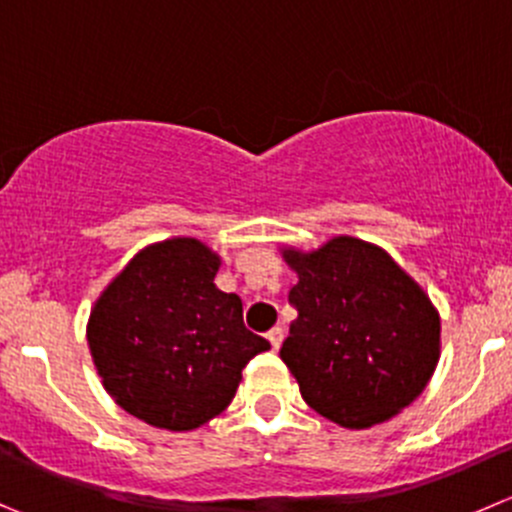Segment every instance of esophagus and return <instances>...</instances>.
I'll list each match as a JSON object with an SVG mask.
<instances>
[{
    "mask_svg": "<svg viewBox=\"0 0 512 512\" xmlns=\"http://www.w3.org/2000/svg\"><path fill=\"white\" fill-rule=\"evenodd\" d=\"M266 337H269L271 347L279 349V347H281V342H284V329H281V326H274V329H271V332L266 334Z\"/></svg>",
    "mask_w": 512,
    "mask_h": 512,
    "instance_id": "esophagus-1",
    "label": "esophagus"
}]
</instances>
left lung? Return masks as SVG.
Returning a JSON list of instances; mask_svg holds the SVG:
<instances>
[{"instance_id": "obj_1", "label": "left lung", "mask_w": 512, "mask_h": 512, "mask_svg": "<svg viewBox=\"0 0 512 512\" xmlns=\"http://www.w3.org/2000/svg\"><path fill=\"white\" fill-rule=\"evenodd\" d=\"M299 274L296 321L281 359L306 405L342 427L405 410L440 359V316L382 248L339 236L314 253L286 251Z\"/></svg>"}]
</instances>
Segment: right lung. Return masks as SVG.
Instances as JSON below:
<instances>
[{"label":"right lung","instance_id":"obj_1","mask_svg":"<svg viewBox=\"0 0 512 512\" xmlns=\"http://www.w3.org/2000/svg\"><path fill=\"white\" fill-rule=\"evenodd\" d=\"M221 266L196 238L140 251L97 299L87 344L102 384L138 420L186 432L231 405L241 372L271 349L243 304L213 284Z\"/></svg>","mask_w":512,"mask_h":512}]
</instances>
